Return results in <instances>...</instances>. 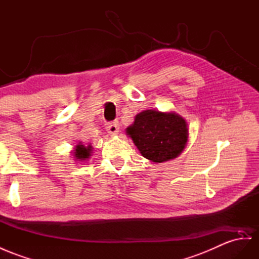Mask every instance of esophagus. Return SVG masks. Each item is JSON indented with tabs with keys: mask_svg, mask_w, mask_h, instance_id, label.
<instances>
[{
	"mask_svg": "<svg viewBox=\"0 0 259 259\" xmlns=\"http://www.w3.org/2000/svg\"><path fill=\"white\" fill-rule=\"evenodd\" d=\"M106 129L109 132L110 135H116L117 132L119 131V123L118 121H112V122H108L107 125H106Z\"/></svg>",
	"mask_w": 259,
	"mask_h": 259,
	"instance_id": "esophagus-1",
	"label": "esophagus"
}]
</instances>
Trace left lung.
I'll return each instance as SVG.
<instances>
[{"label": "left lung", "instance_id": "8db88e82", "mask_svg": "<svg viewBox=\"0 0 259 259\" xmlns=\"http://www.w3.org/2000/svg\"><path fill=\"white\" fill-rule=\"evenodd\" d=\"M127 134L148 160L162 163L177 157L187 143L185 119L175 112L148 109L137 115Z\"/></svg>", "mask_w": 259, "mask_h": 259}]
</instances>
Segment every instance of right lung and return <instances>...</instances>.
I'll return each instance as SVG.
<instances>
[{"instance_id":"obj_1","label":"right lung","mask_w":259,"mask_h":259,"mask_svg":"<svg viewBox=\"0 0 259 259\" xmlns=\"http://www.w3.org/2000/svg\"><path fill=\"white\" fill-rule=\"evenodd\" d=\"M92 145H89V147H84L82 144L76 145L75 151H74V156L75 158L79 161H84L86 158H90L91 153H92Z\"/></svg>"}]
</instances>
